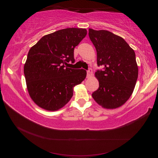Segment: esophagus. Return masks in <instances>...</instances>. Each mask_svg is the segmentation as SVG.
Instances as JSON below:
<instances>
[{"mask_svg":"<svg viewBox=\"0 0 158 158\" xmlns=\"http://www.w3.org/2000/svg\"><path fill=\"white\" fill-rule=\"evenodd\" d=\"M92 74H93V71H92V70H91V69H89V70H88L87 71V77H91Z\"/></svg>","mask_w":158,"mask_h":158,"instance_id":"1","label":"esophagus"}]
</instances>
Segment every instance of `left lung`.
Wrapping results in <instances>:
<instances>
[{
	"mask_svg": "<svg viewBox=\"0 0 158 158\" xmlns=\"http://www.w3.org/2000/svg\"><path fill=\"white\" fill-rule=\"evenodd\" d=\"M89 37L97 52L98 90L92 94L95 101L104 109L122 106L130 98L138 77L135 52L124 39L106 30L89 29Z\"/></svg>",
	"mask_w": 158,
	"mask_h": 158,
	"instance_id": "obj_1",
	"label": "left lung"
}]
</instances>
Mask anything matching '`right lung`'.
Here are the masks:
<instances>
[{
	"mask_svg": "<svg viewBox=\"0 0 158 158\" xmlns=\"http://www.w3.org/2000/svg\"><path fill=\"white\" fill-rule=\"evenodd\" d=\"M87 30L67 28L47 34L29 49L24 64L26 83L32 101L47 111H57L73 96V88L86 77L83 69L69 68L74 63V49Z\"/></svg>",
	"mask_w": 158,
	"mask_h": 158,
	"instance_id": "obj_1",
	"label": "right lung"
}]
</instances>
